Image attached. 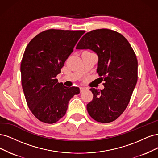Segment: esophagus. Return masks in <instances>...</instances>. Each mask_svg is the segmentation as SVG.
Masks as SVG:
<instances>
[{"label": "esophagus", "instance_id": "1", "mask_svg": "<svg viewBox=\"0 0 158 158\" xmlns=\"http://www.w3.org/2000/svg\"><path fill=\"white\" fill-rule=\"evenodd\" d=\"M85 90H86V88H85V87H80V92L81 93H83V91Z\"/></svg>", "mask_w": 158, "mask_h": 158}]
</instances>
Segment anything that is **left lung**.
<instances>
[{
	"instance_id": "1",
	"label": "left lung",
	"mask_w": 158,
	"mask_h": 158,
	"mask_svg": "<svg viewBox=\"0 0 158 158\" xmlns=\"http://www.w3.org/2000/svg\"><path fill=\"white\" fill-rule=\"evenodd\" d=\"M76 49H90L98 57L97 73L105 81L103 90L90 89L93 100L86 105L95 121L106 123L123 114L138 79V62L123 35L108 29L93 30L81 39Z\"/></svg>"
}]
</instances>
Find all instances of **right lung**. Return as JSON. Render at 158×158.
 I'll use <instances>...</instances> for the list:
<instances>
[{
	"label": "right lung",
	"mask_w": 158,
	"mask_h": 158,
	"mask_svg": "<svg viewBox=\"0 0 158 158\" xmlns=\"http://www.w3.org/2000/svg\"><path fill=\"white\" fill-rule=\"evenodd\" d=\"M85 31L48 29L27 44L21 63L22 85L29 110L35 118L52 124L65 115L79 87H67L56 78Z\"/></svg>",
	"instance_id": "right-lung-1"
}]
</instances>
